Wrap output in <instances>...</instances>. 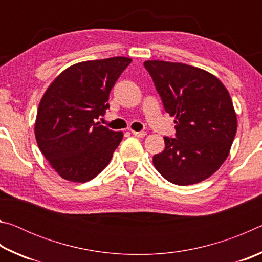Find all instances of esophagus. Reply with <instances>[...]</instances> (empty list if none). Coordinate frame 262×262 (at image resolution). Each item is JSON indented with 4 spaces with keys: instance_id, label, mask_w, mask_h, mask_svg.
<instances>
[{
    "instance_id": "34e87169",
    "label": "esophagus",
    "mask_w": 262,
    "mask_h": 262,
    "mask_svg": "<svg viewBox=\"0 0 262 262\" xmlns=\"http://www.w3.org/2000/svg\"><path fill=\"white\" fill-rule=\"evenodd\" d=\"M132 134L134 136H137V137H144L145 135H147V133L145 132H135V130H132Z\"/></svg>"
}]
</instances>
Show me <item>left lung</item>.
<instances>
[{"mask_svg": "<svg viewBox=\"0 0 262 262\" xmlns=\"http://www.w3.org/2000/svg\"><path fill=\"white\" fill-rule=\"evenodd\" d=\"M144 67L164 108L176 118V137H164L165 149L154 156L155 167L179 186L209 178L229 156L237 132L227 88L212 74L185 63L150 60Z\"/></svg>", "mask_w": 262, "mask_h": 262, "instance_id": "8db88e82", "label": "left lung"}]
</instances>
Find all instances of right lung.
Masks as SVG:
<instances>
[{
  "mask_svg": "<svg viewBox=\"0 0 262 262\" xmlns=\"http://www.w3.org/2000/svg\"><path fill=\"white\" fill-rule=\"evenodd\" d=\"M130 62L125 56L79 62L63 70L43 94L35 140L63 179L86 183L108 165L123 134L96 119L110 108V92Z\"/></svg>",
  "mask_w": 262,
  "mask_h": 262,
  "instance_id": "1",
  "label": "right lung"
}]
</instances>
